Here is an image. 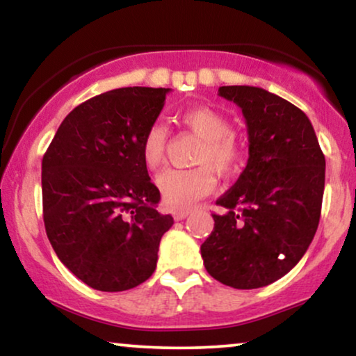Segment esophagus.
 Here are the masks:
<instances>
[{
    "label": "esophagus",
    "instance_id": "34e87169",
    "mask_svg": "<svg viewBox=\"0 0 356 356\" xmlns=\"http://www.w3.org/2000/svg\"><path fill=\"white\" fill-rule=\"evenodd\" d=\"M189 216V211L186 209V211H175L173 212V218L175 220H184Z\"/></svg>",
    "mask_w": 356,
    "mask_h": 356
}]
</instances>
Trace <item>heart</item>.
<instances>
[{
	"mask_svg": "<svg viewBox=\"0 0 356 356\" xmlns=\"http://www.w3.org/2000/svg\"><path fill=\"white\" fill-rule=\"evenodd\" d=\"M179 124L202 139L189 170H167L157 179L163 202L170 209L184 211L207 196L213 189L216 178L230 177L241 162V150L232 138V126L222 113L209 106H194L178 115ZM168 133L160 123L150 124L140 139V159L144 167L154 172L162 167L167 157Z\"/></svg>",
	"mask_w": 356,
	"mask_h": 356,
	"instance_id": "b5f03b06",
	"label": "heart"
}]
</instances>
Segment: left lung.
<instances>
[{
	"label": "left lung",
	"instance_id": "1",
	"mask_svg": "<svg viewBox=\"0 0 356 356\" xmlns=\"http://www.w3.org/2000/svg\"><path fill=\"white\" fill-rule=\"evenodd\" d=\"M218 95L240 106L250 159L217 199L213 230L201 246L213 279L240 290L279 280L298 264L318 230L325 159L308 116L261 87L223 86Z\"/></svg>",
	"mask_w": 356,
	"mask_h": 356
}]
</instances>
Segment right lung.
Instances as JSON below:
<instances>
[{
  "label": "right lung",
  "instance_id": "right-lung-1",
  "mask_svg": "<svg viewBox=\"0 0 356 356\" xmlns=\"http://www.w3.org/2000/svg\"><path fill=\"white\" fill-rule=\"evenodd\" d=\"M170 89L123 87L77 105L42 160L43 222L60 261L92 289L123 291L154 274L173 225L140 159Z\"/></svg>",
  "mask_w": 356,
  "mask_h": 356
}]
</instances>
